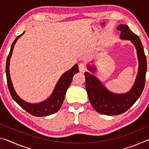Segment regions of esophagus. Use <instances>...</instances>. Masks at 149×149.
Here are the masks:
<instances>
[{
  "mask_svg": "<svg viewBox=\"0 0 149 149\" xmlns=\"http://www.w3.org/2000/svg\"><path fill=\"white\" fill-rule=\"evenodd\" d=\"M79 70L81 72H84L86 70V65H85V63L81 62L79 64Z\"/></svg>",
  "mask_w": 149,
  "mask_h": 149,
  "instance_id": "esophagus-1",
  "label": "esophagus"
}]
</instances>
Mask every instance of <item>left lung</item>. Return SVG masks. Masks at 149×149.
<instances>
[{
	"instance_id": "left-lung-1",
	"label": "left lung",
	"mask_w": 149,
	"mask_h": 149,
	"mask_svg": "<svg viewBox=\"0 0 149 149\" xmlns=\"http://www.w3.org/2000/svg\"><path fill=\"white\" fill-rule=\"evenodd\" d=\"M117 29L121 31L120 39L130 40L137 49L139 69L132 89L123 94H116L109 91L94 75L85 72V88L91 104L97 112L108 116L122 114L137 101L144 89L147 72V59L139 37L125 24L120 25ZM87 68L89 71L95 72V68L90 65Z\"/></svg>"
}]
</instances>
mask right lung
<instances>
[{
	"mask_svg": "<svg viewBox=\"0 0 149 149\" xmlns=\"http://www.w3.org/2000/svg\"><path fill=\"white\" fill-rule=\"evenodd\" d=\"M24 33H22L21 35L17 36L14 41L12 43L10 49V51L7 57L6 60V79H7V84H8V87L10 93L13 98V99L23 109H24L27 112L29 113L30 114L35 116L41 117V116H46L50 114H54L58 112L61 108L63 101L64 100V97L66 93L68 88L71 84L72 78L74 75L76 73L79 72V68L77 64L74 65L71 69L69 70L68 71L65 72L63 74L60 79L58 81L57 84L55 87L54 91L52 92L51 96L47 99L45 101L37 103V104H30V103L24 101V100L18 97V95L16 94V91L12 85L10 76L9 73V65H10V60L12 56V51H13L14 46L16 44L17 40Z\"/></svg>",
	"mask_w": 149,
	"mask_h": 149,
	"instance_id": "obj_1",
	"label": "right lung"
}]
</instances>
